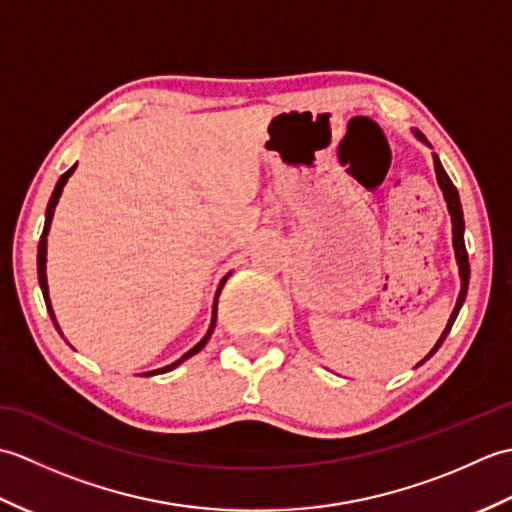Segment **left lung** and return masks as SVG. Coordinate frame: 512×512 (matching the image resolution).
I'll return each mask as SVG.
<instances>
[{
    "label": "left lung",
    "instance_id": "1",
    "mask_svg": "<svg viewBox=\"0 0 512 512\" xmlns=\"http://www.w3.org/2000/svg\"><path fill=\"white\" fill-rule=\"evenodd\" d=\"M413 136H416L418 140H422L424 145H429L427 138H424L420 132H413ZM429 147H431V145H429ZM433 167H436V178H438V184H440V189H442L444 200H447V209H449V215H451V224H453V250H455V262H458V268H460V281H462V286H460V295H458V301H455V308H453V312H451L447 328H444V332L440 334L438 343L431 347V352H429L427 356H424L418 365H422L424 361H429V358L438 352V347L444 343V339H447V334L451 332L455 319H458V312H460V308H462V303H464V299H466V290H469V275H471L469 255H466V246H464V213H462V204H460L458 189L453 187L451 178L447 176V171H444L442 162H440V158H438L436 154H433ZM418 365H416V367H418Z\"/></svg>",
    "mask_w": 512,
    "mask_h": 512
}]
</instances>
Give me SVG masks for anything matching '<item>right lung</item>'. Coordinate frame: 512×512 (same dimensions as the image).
<instances>
[{"label":"right lung","instance_id":"1","mask_svg":"<svg viewBox=\"0 0 512 512\" xmlns=\"http://www.w3.org/2000/svg\"><path fill=\"white\" fill-rule=\"evenodd\" d=\"M74 169H76V165H74V167H70L68 171H65L63 176L59 178L57 187H54V191H52V198H50V202H48V209H46V224H43V233H41V239H39V248H37V275H39V286H41V292H43V299H46V308H48L50 319H52L54 328H57V332H59L61 336H63V332H61V328H59L57 317H54V310H52V303H50V295H48V275H46V259H48V233H50V224H52V217H54V209H57V202H59V198H61V193H63L65 182H68V178L72 176ZM228 277H231V273H228V275H226V277L220 281V286H217L215 299H213V317H211V325H209V330H206V334H204V339H202L198 345H193L187 354H182V356L178 358V361H173L171 365H165V367H160V369H151V372H143V374H140V376H156V374H167V372H171V369H176L180 363L187 361V358H191L193 354H198V352L202 350V347H204L206 343H209L211 334H213V330H215V319H217V299H220V292H222V288H224V284H226V279H228Z\"/></svg>","mask_w":512,"mask_h":512}]
</instances>
